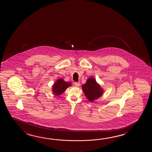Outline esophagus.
I'll return each instance as SVG.
<instances>
[{
	"label": "esophagus",
	"mask_w": 152,
	"mask_h": 152,
	"mask_svg": "<svg viewBox=\"0 0 152 152\" xmlns=\"http://www.w3.org/2000/svg\"><path fill=\"white\" fill-rule=\"evenodd\" d=\"M74 85L76 86H79L80 85V82H75L74 83Z\"/></svg>",
	"instance_id": "esophagus-1"
}]
</instances>
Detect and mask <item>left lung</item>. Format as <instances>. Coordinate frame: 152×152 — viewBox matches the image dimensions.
Instances as JSON below:
<instances>
[{
    "mask_svg": "<svg viewBox=\"0 0 152 152\" xmlns=\"http://www.w3.org/2000/svg\"><path fill=\"white\" fill-rule=\"evenodd\" d=\"M85 96L91 102L97 99L103 94V90L93 78H90L82 86Z\"/></svg>",
    "mask_w": 152,
    "mask_h": 152,
    "instance_id": "obj_1",
    "label": "left lung"
}]
</instances>
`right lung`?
Returning a JSON list of instances; mask_svg holds the SVG:
<instances>
[{
  "instance_id": "obj_1",
  "label": "right lung",
  "mask_w": 152,
  "mask_h": 152,
  "mask_svg": "<svg viewBox=\"0 0 152 152\" xmlns=\"http://www.w3.org/2000/svg\"><path fill=\"white\" fill-rule=\"evenodd\" d=\"M70 83L66 82L62 79L58 80L53 86L52 91L57 95L62 94L65 90L70 86Z\"/></svg>"
}]
</instances>
